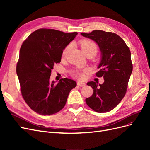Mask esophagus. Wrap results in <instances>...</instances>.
Returning a JSON list of instances; mask_svg holds the SVG:
<instances>
[{
	"mask_svg": "<svg viewBox=\"0 0 150 150\" xmlns=\"http://www.w3.org/2000/svg\"><path fill=\"white\" fill-rule=\"evenodd\" d=\"M77 84H78L79 86H81V87H83V86H86L85 83H81V82H78V83H77Z\"/></svg>",
	"mask_w": 150,
	"mask_h": 150,
	"instance_id": "obj_1",
	"label": "esophagus"
}]
</instances>
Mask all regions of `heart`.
I'll use <instances>...</instances> for the list:
<instances>
[{
	"label": "heart",
	"mask_w": 150,
	"mask_h": 150,
	"mask_svg": "<svg viewBox=\"0 0 150 150\" xmlns=\"http://www.w3.org/2000/svg\"><path fill=\"white\" fill-rule=\"evenodd\" d=\"M80 44L83 52L86 54V55L88 54H93L95 56L98 50V47L97 46V44L94 42L92 41V40H88V39L81 40L80 41ZM71 48V44H68L67 46L64 49V50H63L62 51L63 57H66L68 53H69L70 51ZM73 76L76 77V78H78L79 79L84 78L83 72L79 69L74 71Z\"/></svg>",
	"instance_id": "obj_1"
}]
</instances>
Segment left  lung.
<instances>
[{"instance_id":"obj_1","label":"left lung","mask_w":150,"mask_h":150,"mask_svg":"<svg viewBox=\"0 0 150 150\" xmlns=\"http://www.w3.org/2000/svg\"><path fill=\"white\" fill-rule=\"evenodd\" d=\"M81 34L93 40L100 49L101 59L96 75L103 77L104 80L102 84L94 81L87 83L92 87L93 94L86 99V103L96 112L110 111L121 102L126 93L133 71L130 50L123 39L111 32L95 30Z\"/></svg>"}]
</instances>
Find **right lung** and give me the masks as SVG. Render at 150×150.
I'll use <instances>...</instances> for the list:
<instances>
[{
    "mask_svg": "<svg viewBox=\"0 0 150 150\" xmlns=\"http://www.w3.org/2000/svg\"><path fill=\"white\" fill-rule=\"evenodd\" d=\"M78 33H65L51 29H39L22 44L16 71L22 96L34 111L51 115L64 107L76 81L62 78L50 82L54 66L59 63L64 49Z\"/></svg>",
    "mask_w": 150,
    "mask_h": 150,
    "instance_id": "add662e5",
    "label": "right lung"
}]
</instances>
